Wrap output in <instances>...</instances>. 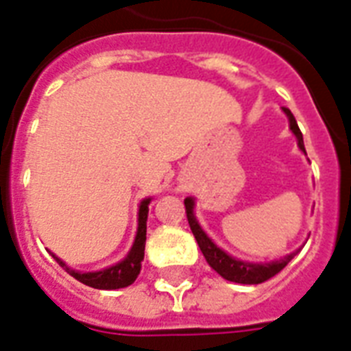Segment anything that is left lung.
Returning <instances> with one entry per match:
<instances>
[{
    "instance_id": "8db88e82",
    "label": "left lung",
    "mask_w": 351,
    "mask_h": 351,
    "mask_svg": "<svg viewBox=\"0 0 351 351\" xmlns=\"http://www.w3.org/2000/svg\"><path fill=\"white\" fill-rule=\"evenodd\" d=\"M283 112L287 114L289 121H291V130L294 132V136L298 138V145L304 152H306V147H304V138H302L300 128H298V123L294 119V116L291 114L289 108H283ZM184 206H186V215L187 223H189V228L193 232L195 239L199 243L200 252L204 254L206 261L210 265L213 271L221 274L224 280L235 283H247V285H256V283H263L267 280H271L272 276H276L278 272L287 267V263L294 258V254H289L283 259H278V261H272V263H247V261H239V259L232 258L226 252H223L221 248L213 243V241L208 237V235L202 232V228L197 223V219L193 215V199L184 200Z\"/></svg>"
}]
</instances>
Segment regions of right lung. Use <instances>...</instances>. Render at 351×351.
<instances>
[{
    "label": "right lung",
    "instance_id": "1",
    "mask_svg": "<svg viewBox=\"0 0 351 351\" xmlns=\"http://www.w3.org/2000/svg\"><path fill=\"white\" fill-rule=\"evenodd\" d=\"M149 202L151 199H147L141 202L140 206V219H138V234H136V241H134L132 248L121 263L114 265L110 269H104V271L99 272H75L73 269L66 267V263H62L57 256L53 258L57 259V263L60 267H64L66 271L79 280L80 283H84L88 287L93 289H103V291H110V289H121L128 287L130 283H134V280L138 278L141 271V261H143V254H145V239H147V213H149Z\"/></svg>",
    "mask_w": 351,
    "mask_h": 351
}]
</instances>
